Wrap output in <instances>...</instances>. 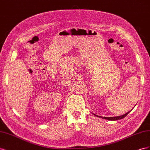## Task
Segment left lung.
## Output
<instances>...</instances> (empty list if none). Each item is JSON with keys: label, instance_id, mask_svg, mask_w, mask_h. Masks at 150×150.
<instances>
[{"label": "left lung", "instance_id": "8db88e82", "mask_svg": "<svg viewBox=\"0 0 150 150\" xmlns=\"http://www.w3.org/2000/svg\"><path fill=\"white\" fill-rule=\"evenodd\" d=\"M131 110H130L129 111H128V112H126V114L123 115H121V116H116V117H103V116H99V117H101V118L103 119H105V120H111V121H115V120H121L124 118L125 117H126L127 115H128L129 113L131 111ZM95 116H97V115H95Z\"/></svg>", "mask_w": 150, "mask_h": 150}]
</instances>
